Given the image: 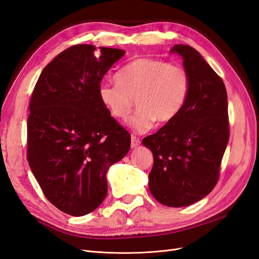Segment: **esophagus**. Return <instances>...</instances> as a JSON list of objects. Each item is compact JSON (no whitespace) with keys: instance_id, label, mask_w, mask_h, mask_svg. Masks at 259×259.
Listing matches in <instances>:
<instances>
[{"instance_id":"esophagus-1","label":"esophagus","mask_w":259,"mask_h":259,"mask_svg":"<svg viewBox=\"0 0 259 259\" xmlns=\"http://www.w3.org/2000/svg\"><path fill=\"white\" fill-rule=\"evenodd\" d=\"M140 145V140L136 137V136H133L131 137V146L132 148H137Z\"/></svg>"}]
</instances>
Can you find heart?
I'll return each instance as SVG.
<instances>
[{
    "instance_id": "obj_1",
    "label": "heart",
    "mask_w": 259,
    "mask_h": 259,
    "mask_svg": "<svg viewBox=\"0 0 259 259\" xmlns=\"http://www.w3.org/2000/svg\"><path fill=\"white\" fill-rule=\"evenodd\" d=\"M190 80L179 66L154 58H138L116 73V82H103L98 96L116 119L127 120L134 99L137 111L128 122L137 133L151 130L154 121L167 123L182 111L189 95Z\"/></svg>"
}]
</instances>
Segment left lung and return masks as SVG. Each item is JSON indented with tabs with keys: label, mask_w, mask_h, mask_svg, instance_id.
Segmentation results:
<instances>
[{
	"label": "left lung",
	"mask_w": 259,
	"mask_h": 259,
	"mask_svg": "<svg viewBox=\"0 0 259 259\" xmlns=\"http://www.w3.org/2000/svg\"><path fill=\"white\" fill-rule=\"evenodd\" d=\"M189 75V95L182 111L143 145L153 154L149 190L161 204L182 207L214 189L229 140L228 105L223 80L189 45L173 46Z\"/></svg>",
	"instance_id": "1"
}]
</instances>
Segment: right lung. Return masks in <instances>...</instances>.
I'll return each instance as SVG.
<instances>
[{
    "instance_id": "add662e5",
    "label": "right lung",
    "mask_w": 259,
    "mask_h": 259,
    "mask_svg": "<svg viewBox=\"0 0 259 259\" xmlns=\"http://www.w3.org/2000/svg\"><path fill=\"white\" fill-rule=\"evenodd\" d=\"M125 51L73 45L46 66L28 117L29 166L61 211L84 216L108 192L106 174L131 148V135L101 103L98 86Z\"/></svg>"
}]
</instances>
